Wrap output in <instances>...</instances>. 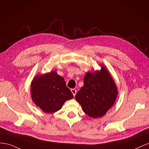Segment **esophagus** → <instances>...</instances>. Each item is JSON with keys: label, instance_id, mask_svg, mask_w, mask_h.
<instances>
[{"label": "esophagus", "instance_id": "obj_1", "mask_svg": "<svg viewBox=\"0 0 149 149\" xmlns=\"http://www.w3.org/2000/svg\"><path fill=\"white\" fill-rule=\"evenodd\" d=\"M71 92L72 93H73L74 96H75L76 95V93H77V90L75 88H72V89H71Z\"/></svg>", "mask_w": 149, "mask_h": 149}]
</instances>
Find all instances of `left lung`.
Segmentation results:
<instances>
[{
  "instance_id": "8db88e82",
  "label": "left lung",
  "mask_w": 149,
  "mask_h": 149,
  "mask_svg": "<svg viewBox=\"0 0 149 149\" xmlns=\"http://www.w3.org/2000/svg\"><path fill=\"white\" fill-rule=\"evenodd\" d=\"M117 95L116 85L104 66L95 73L88 72L84 78V86L75 98L84 112L93 118L102 117L112 107Z\"/></svg>"
}]
</instances>
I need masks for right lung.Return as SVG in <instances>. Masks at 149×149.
Returning <instances> with one entry per match:
<instances>
[{"label":"right lung","instance_id":"obj_1","mask_svg":"<svg viewBox=\"0 0 149 149\" xmlns=\"http://www.w3.org/2000/svg\"><path fill=\"white\" fill-rule=\"evenodd\" d=\"M31 93L34 103L46 113L58 111L66 100L74 98L64 79L56 71L34 78L31 84Z\"/></svg>","mask_w":149,"mask_h":149}]
</instances>
